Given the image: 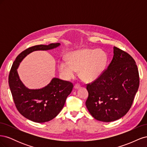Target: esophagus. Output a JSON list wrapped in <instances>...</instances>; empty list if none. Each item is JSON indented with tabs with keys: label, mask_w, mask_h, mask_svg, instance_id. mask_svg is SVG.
<instances>
[{
	"label": "esophagus",
	"mask_w": 147,
	"mask_h": 147,
	"mask_svg": "<svg viewBox=\"0 0 147 147\" xmlns=\"http://www.w3.org/2000/svg\"><path fill=\"white\" fill-rule=\"evenodd\" d=\"M80 85H79V84H75V85L74 86V88L75 89V90H78V89L80 88Z\"/></svg>",
	"instance_id": "esophagus-1"
}]
</instances>
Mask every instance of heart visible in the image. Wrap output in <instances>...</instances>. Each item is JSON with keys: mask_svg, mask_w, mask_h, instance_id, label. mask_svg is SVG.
Masks as SVG:
<instances>
[{"mask_svg": "<svg viewBox=\"0 0 147 147\" xmlns=\"http://www.w3.org/2000/svg\"><path fill=\"white\" fill-rule=\"evenodd\" d=\"M107 61V55L104 50L84 48L70 53L68 62H61L58 68L61 76L66 80L74 78L77 71H80L83 81L91 82L104 73Z\"/></svg>", "mask_w": 147, "mask_h": 147, "instance_id": "1", "label": "heart"}]
</instances>
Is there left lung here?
Segmentation results:
<instances>
[{"mask_svg": "<svg viewBox=\"0 0 147 147\" xmlns=\"http://www.w3.org/2000/svg\"><path fill=\"white\" fill-rule=\"evenodd\" d=\"M113 57L101 76L88 84L86 106L93 118L112 122L130 109L139 86L136 62L128 54L113 47Z\"/></svg>", "mask_w": 147, "mask_h": 147, "instance_id": "1", "label": "left lung"}]
</instances>
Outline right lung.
Listing matches in <instances>:
<instances>
[{
	"label": "right lung",
	"mask_w": 147,
	"mask_h": 147,
	"mask_svg": "<svg viewBox=\"0 0 147 147\" xmlns=\"http://www.w3.org/2000/svg\"><path fill=\"white\" fill-rule=\"evenodd\" d=\"M61 43H50L32 47L16 57L8 77L13 100L19 112L30 121L45 123L55 118L63 109L66 98L73 89V84L57 78H53L47 86L30 89L21 82L18 73L20 63L30 53L56 48Z\"/></svg>",
	"instance_id": "right-lung-1"
}]
</instances>
